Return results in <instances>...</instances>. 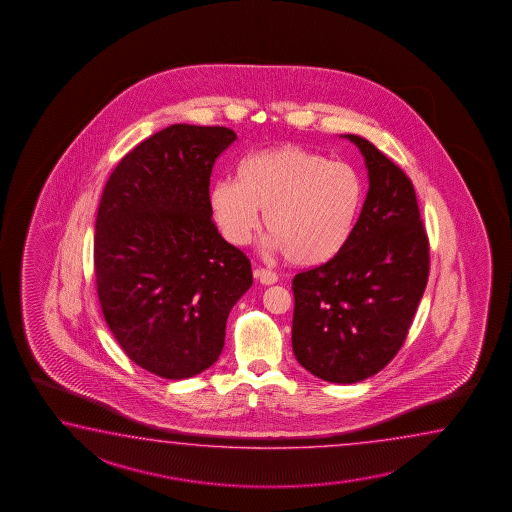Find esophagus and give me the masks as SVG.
<instances>
[{"instance_id":"34e87169","label":"esophagus","mask_w":512,"mask_h":512,"mask_svg":"<svg viewBox=\"0 0 512 512\" xmlns=\"http://www.w3.org/2000/svg\"><path fill=\"white\" fill-rule=\"evenodd\" d=\"M254 276H256L263 285H272V283L278 281V274H276V272L271 271V269H263V267H256V269H254Z\"/></svg>"}]
</instances>
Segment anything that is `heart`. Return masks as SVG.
I'll return each mask as SVG.
<instances>
[{
	"label": "heart",
	"instance_id": "obj_1",
	"mask_svg": "<svg viewBox=\"0 0 512 512\" xmlns=\"http://www.w3.org/2000/svg\"><path fill=\"white\" fill-rule=\"evenodd\" d=\"M361 198L360 174L349 163L281 145L241 160L238 181H214L209 209L225 240L234 245L251 240L260 209L272 245L292 263L312 265L343 247Z\"/></svg>",
	"mask_w": 512,
	"mask_h": 512
}]
</instances>
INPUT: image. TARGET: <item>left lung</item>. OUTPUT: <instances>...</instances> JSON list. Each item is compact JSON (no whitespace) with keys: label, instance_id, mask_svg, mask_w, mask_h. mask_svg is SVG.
<instances>
[{"label":"left lung","instance_id":"obj_1","mask_svg":"<svg viewBox=\"0 0 512 512\" xmlns=\"http://www.w3.org/2000/svg\"><path fill=\"white\" fill-rule=\"evenodd\" d=\"M369 171L360 218L331 260L292 280V351L321 380L356 383L398 354L429 280V238L412 181L347 134Z\"/></svg>","mask_w":512,"mask_h":512}]
</instances>
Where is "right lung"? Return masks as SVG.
Listing matches in <instances>:
<instances>
[{
	"label": "right lung",
	"instance_id": "right-lung-1",
	"mask_svg": "<svg viewBox=\"0 0 512 512\" xmlns=\"http://www.w3.org/2000/svg\"><path fill=\"white\" fill-rule=\"evenodd\" d=\"M236 134L171 125L116 165L101 194L94 272L101 312L123 352L167 380L220 358L251 260L221 238L209 209L214 161Z\"/></svg>",
	"mask_w": 512,
	"mask_h": 512
}]
</instances>
